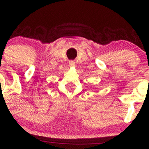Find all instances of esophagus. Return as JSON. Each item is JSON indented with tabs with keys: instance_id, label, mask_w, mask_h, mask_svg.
<instances>
[{
	"instance_id": "obj_1",
	"label": "esophagus",
	"mask_w": 149,
	"mask_h": 149,
	"mask_svg": "<svg viewBox=\"0 0 149 149\" xmlns=\"http://www.w3.org/2000/svg\"><path fill=\"white\" fill-rule=\"evenodd\" d=\"M69 66H75V62H74V61H69Z\"/></svg>"
}]
</instances>
